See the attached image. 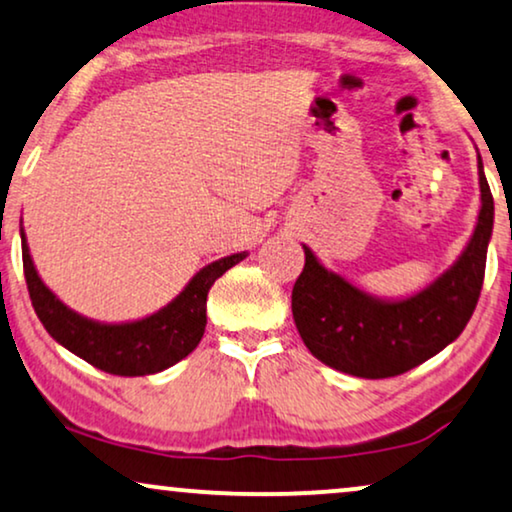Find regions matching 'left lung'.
<instances>
[{"mask_svg":"<svg viewBox=\"0 0 512 512\" xmlns=\"http://www.w3.org/2000/svg\"><path fill=\"white\" fill-rule=\"evenodd\" d=\"M480 212L464 251L443 275L405 298H382L328 270L303 244L305 268L293 284V321L305 347L340 373L382 380L419 366L454 342L478 305L494 198L478 153Z\"/></svg>","mask_w":512,"mask_h":512,"instance_id":"left-lung-1","label":"left lung"}]
</instances>
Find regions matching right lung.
<instances>
[{"label":"right lung","instance_id":"add662e5","mask_svg":"<svg viewBox=\"0 0 512 512\" xmlns=\"http://www.w3.org/2000/svg\"><path fill=\"white\" fill-rule=\"evenodd\" d=\"M25 282L34 312L48 335L62 347L104 373L121 377L153 375L174 366L198 347L207 326V293L223 272L249 254L223 256L191 277L177 298L149 317L135 321H97L62 303L39 277L20 219Z\"/></svg>","mask_w":512,"mask_h":512}]
</instances>
